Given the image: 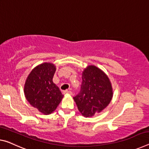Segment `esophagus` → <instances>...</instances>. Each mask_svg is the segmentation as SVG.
<instances>
[{"mask_svg": "<svg viewBox=\"0 0 149 149\" xmlns=\"http://www.w3.org/2000/svg\"><path fill=\"white\" fill-rule=\"evenodd\" d=\"M63 94H69V95H72V92L71 91H63Z\"/></svg>", "mask_w": 149, "mask_h": 149, "instance_id": "obj_1", "label": "esophagus"}]
</instances>
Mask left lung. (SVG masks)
I'll list each match as a JSON object with an SVG mask.
<instances>
[{
    "instance_id": "8db88e82",
    "label": "left lung",
    "mask_w": 149,
    "mask_h": 149,
    "mask_svg": "<svg viewBox=\"0 0 149 149\" xmlns=\"http://www.w3.org/2000/svg\"><path fill=\"white\" fill-rule=\"evenodd\" d=\"M113 97L110 80L102 70L89 65L82 73L81 90L74 97L78 110L84 117H92L109 104Z\"/></svg>"
}]
</instances>
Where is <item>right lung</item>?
I'll list each match as a JSON object with an SVG mask.
<instances>
[{
	"instance_id": "obj_1",
	"label": "right lung",
	"mask_w": 149,
	"mask_h": 149,
	"mask_svg": "<svg viewBox=\"0 0 149 149\" xmlns=\"http://www.w3.org/2000/svg\"><path fill=\"white\" fill-rule=\"evenodd\" d=\"M56 70L53 63H42L32 70L25 82L24 94L27 101L45 115L54 111L63 97L52 81Z\"/></svg>"
}]
</instances>
